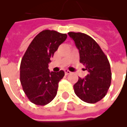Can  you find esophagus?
Listing matches in <instances>:
<instances>
[{
  "label": "esophagus",
  "instance_id": "esophagus-1",
  "mask_svg": "<svg viewBox=\"0 0 127 127\" xmlns=\"http://www.w3.org/2000/svg\"><path fill=\"white\" fill-rule=\"evenodd\" d=\"M64 72H65V75H68V74H70L71 73V72L69 71V70H64Z\"/></svg>",
  "mask_w": 127,
  "mask_h": 127
}]
</instances>
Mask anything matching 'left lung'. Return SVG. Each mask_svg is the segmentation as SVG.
Returning <instances> with one entry per match:
<instances>
[{"instance_id": "8db88e82", "label": "left lung", "mask_w": 127, "mask_h": 127, "mask_svg": "<svg viewBox=\"0 0 127 127\" xmlns=\"http://www.w3.org/2000/svg\"><path fill=\"white\" fill-rule=\"evenodd\" d=\"M79 51L80 62L88 74L84 78H78L74 85L76 95L89 103H95L103 98L111 82L110 64L99 45L90 36L83 33L68 32Z\"/></svg>"}]
</instances>
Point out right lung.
<instances>
[{
    "mask_svg": "<svg viewBox=\"0 0 127 127\" xmlns=\"http://www.w3.org/2000/svg\"><path fill=\"white\" fill-rule=\"evenodd\" d=\"M67 35L46 30L37 35L27 49L20 64V82L31 102L45 105L51 101L57 93L59 82L64 72H50L51 58Z\"/></svg>",
    "mask_w": 127,
    "mask_h": 127,
    "instance_id": "1",
    "label": "right lung"
}]
</instances>
